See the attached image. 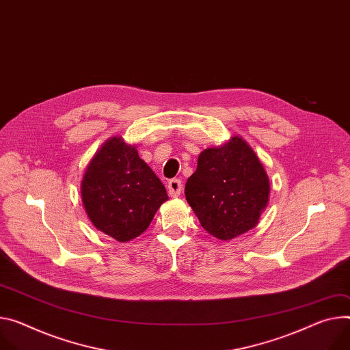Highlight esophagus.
I'll use <instances>...</instances> for the list:
<instances>
[{
	"instance_id": "1",
	"label": "esophagus",
	"mask_w": 350,
	"mask_h": 350,
	"mask_svg": "<svg viewBox=\"0 0 350 350\" xmlns=\"http://www.w3.org/2000/svg\"><path fill=\"white\" fill-rule=\"evenodd\" d=\"M181 189H183V185H181V181L178 178H173L167 183V191H169V196L172 198L178 197L180 193H181Z\"/></svg>"
}]
</instances>
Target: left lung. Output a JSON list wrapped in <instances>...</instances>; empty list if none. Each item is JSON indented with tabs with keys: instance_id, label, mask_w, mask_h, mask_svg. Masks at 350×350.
<instances>
[{
	"instance_id": "left-lung-1",
	"label": "left lung",
	"mask_w": 350,
	"mask_h": 350,
	"mask_svg": "<svg viewBox=\"0 0 350 350\" xmlns=\"http://www.w3.org/2000/svg\"><path fill=\"white\" fill-rule=\"evenodd\" d=\"M269 177L257 153L239 135L198 156L185 200L201 226L219 240L254 229L269 202Z\"/></svg>"
}]
</instances>
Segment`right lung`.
Here are the masks:
<instances>
[{"mask_svg": "<svg viewBox=\"0 0 350 350\" xmlns=\"http://www.w3.org/2000/svg\"><path fill=\"white\" fill-rule=\"evenodd\" d=\"M81 198L92 225L120 243L142 234L169 200L166 188L121 137L109 138L90 159Z\"/></svg>", "mask_w": 350, "mask_h": 350, "instance_id": "1", "label": "right lung"}]
</instances>
